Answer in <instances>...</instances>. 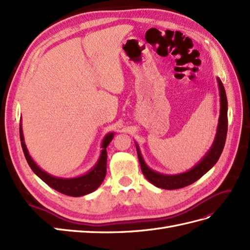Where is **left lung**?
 <instances>
[{"mask_svg": "<svg viewBox=\"0 0 250 250\" xmlns=\"http://www.w3.org/2000/svg\"><path fill=\"white\" fill-rule=\"evenodd\" d=\"M220 87V95H221V115L219 119V126H217L216 136L214 139V143L211 146V149L205 156L202 162L198 163L193 169L186 172V173H182L178 175H163L159 174L157 172L152 171L146 167L144 159L140 155L139 149L137 148V154L140 164V168H142L143 173L145 177L148 180L151 184L154 186L167 189V190H174V189H181L189 185L196 182L198 178H201L206 172H208L213 166L219 161V158L222 154L224 146H225L226 136H227V130H228V117H227V111H228V104H227V97L226 92L224 88L223 83L220 79H217Z\"/></svg>", "mask_w": 250, "mask_h": 250, "instance_id": "1", "label": "left lung"}]
</instances>
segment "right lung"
<instances>
[{"label": "right lung", "mask_w": 250, "mask_h": 250, "mask_svg": "<svg viewBox=\"0 0 250 250\" xmlns=\"http://www.w3.org/2000/svg\"><path fill=\"white\" fill-rule=\"evenodd\" d=\"M20 139H21V145H22V149L24 152L25 158H26V161L31 170H33L44 183L47 184L49 187H52L53 189L60 192V193H63L68 196L85 195L97 189L104 180L105 174H106V159H107L106 146L113 139V133L107 134V135L104 137V143H102V148H104V150H102L101 156L99 158L97 165L94 167V169L89 171L85 175L75 177V178L55 177L47 174L46 172L42 171L39 167H38L33 159H31L30 155L28 154L26 146L24 144L21 125H20Z\"/></svg>", "instance_id": "1"}]
</instances>
